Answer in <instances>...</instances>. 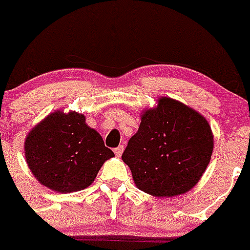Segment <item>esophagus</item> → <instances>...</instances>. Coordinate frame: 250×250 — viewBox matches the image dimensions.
Masks as SVG:
<instances>
[{
  "instance_id": "34e87169",
  "label": "esophagus",
  "mask_w": 250,
  "mask_h": 250,
  "mask_svg": "<svg viewBox=\"0 0 250 250\" xmlns=\"http://www.w3.org/2000/svg\"><path fill=\"white\" fill-rule=\"evenodd\" d=\"M114 152H115V155L118 157L121 156V155H123V152H124V145H120L119 147L114 148Z\"/></svg>"
}]
</instances>
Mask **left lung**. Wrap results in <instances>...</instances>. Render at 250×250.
Here are the masks:
<instances>
[{
    "label": "left lung",
    "instance_id": "obj_1",
    "mask_svg": "<svg viewBox=\"0 0 250 250\" xmlns=\"http://www.w3.org/2000/svg\"><path fill=\"white\" fill-rule=\"evenodd\" d=\"M207 119L186 104L161 97L141 111L136 134L124 151L139 189L155 197H173L196 186L213 152Z\"/></svg>",
    "mask_w": 250,
    "mask_h": 250
}]
</instances>
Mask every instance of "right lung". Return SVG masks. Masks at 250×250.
<instances>
[{
	"label": "right lung",
	"instance_id": "obj_1",
	"mask_svg": "<svg viewBox=\"0 0 250 250\" xmlns=\"http://www.w3.org/2000/svg\"><path fill=\"white\" fill-rule=\"evenodd\" d=\"M114 152L85 123L84 114L57 110L31 129L24 157L36 180L56 192L82 191L94 182Z\"/></svg>",
	"mask_w": 250,
	"mask_h": 250
}]
</instances>
